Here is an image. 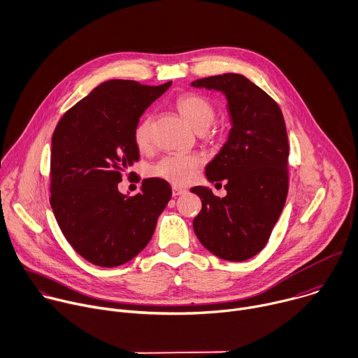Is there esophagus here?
<instances>
[{
    "instance_id": "1",
    "label": "esophagus",
    "mask_w": 358,
    "mask_h": 358,
    "mask_svg": "<svg viewBox=\"0 0 358 358\" xmlns=\"http://www.w3.org/2000/svg\"><path fill=\"white\" fill-rule=\"evenodd\" d=\"M185 193H186V190L182 189V187H178V186L172 187V194L173 196H180V194H185Z\"/></svg>"
}]
</instances>
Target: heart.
<instances>
[{"label": "heart", "instance_id": "obj_1", "mask_svg": "<svg viewBox=\"0 0 358 358\" xmlns=\"http://www.w3.org/2000/svg\"><path fill=\"white\" fill-rule=\"evenodd\" d=\"M176 106L183 118L197 132L206 131L214 120L213 104L199 94H185L179 97ZM151 124V117H145L138 122L134 129V141L139 150H145L150 145ZM199 165L200 159L197 155L175 154L164 157L159 162H157L152 166L151 173L155 178L171 182L172 185L183 186L196 176Z\"/></svg>", "mask_w": 358, "mask_h": 358}]
</instances>
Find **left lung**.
<instances>
[{
	"instance_id": "1",
	"label": "left lung",
	"mask_w": 358,
	"mask_h": 358,
	"mask_svg": "<svg viewBox=\"0 0 358 358\" xmlns=\"http://www.w3.org/2000/svg\"><path fill=\"white\" fill-rule=\"evenodd\" d=\"M222 92L231 129L220 152L206 166L208 182L224 180L227 194L194 186L201 210L193 230L203 247L227 261H245L266 244L288 194L289 144L279 106L243 75L224 73L192 82Z\"/></svg>"
}]
</instances>
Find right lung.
<instances>
[{"label":"right lung","mask_w":358,"mask_h":358,"mask_svg":"<svg viewBox=\"0 0 358 358\" xmlns=\"http://www.w3.org/2000/svg\"><path fill=\"white\" fill-rule=\"evenodd\" d=\"M108 80L75 104L52 135L50 206L69 241L89 262L113 268L147 247L172 197L164 179L142 180L132 197L118 190L139 159L134 129L169 87Z\"/></svg>","instance_id":"obj_1"}]
</instances>
